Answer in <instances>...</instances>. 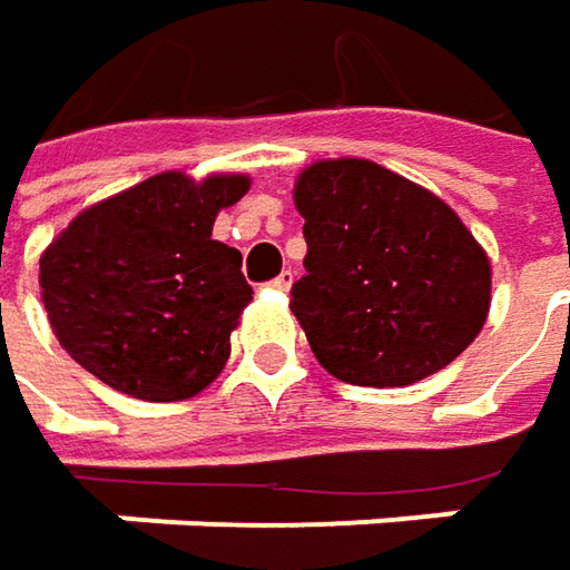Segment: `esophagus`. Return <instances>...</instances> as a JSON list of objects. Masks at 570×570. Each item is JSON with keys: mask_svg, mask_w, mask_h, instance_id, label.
Returning <instances> with one entry per match:
<instances>
[{"mask_svg": "<svg viewBox=\"0 0 570 570\" xmlns=\"http://www.w3.org/2000/svg\"><path fill=\"white\" fill-rule=\"evenodd\" d=\"M289 284H293V274H289V271H284V274H281V277H274V281H271V289H281V293H286V289H289Z\"/></svg>", "mask_w": 570, "mask_h": 570, "instance_id": "34e87169", "label": "esophagus"}]
</instances>
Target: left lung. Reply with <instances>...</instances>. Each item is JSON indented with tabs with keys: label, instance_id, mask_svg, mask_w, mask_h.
Returning <instances> with one entry per match:
<instances>
[{
	"label": "left lung",
	"instance_id": "obj_1",
	"mask_svg": "<svg viewBox=\"0 0 570 570\" xmlns=\"http://www.w3.org/2000/svg\"><path fill=\"white\" fill-rule=\"evenodd\" d=\"M306 274L289 309L315 360L351 385H411L479 337L491 261L433 190L370 159H322L296 175Z\"/></svg>",
	"mask_w": 570,
	"mask_h": 570
}]
</instances>
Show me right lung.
I'll return each mask as SVG.
<instances>
[{
	"instance_id": "right-lung-1",
	"label": "right lung",
	"mask_w": 570,
	"mask_h": 570,
	"mask_svg": "<svg viewBox=\"0 0 570 570\" xmlns=\"http://www.w3.org/2000/svg\"><path fill=\"white\" fill-rule=\"evenodd\" d=\"M252 187L161 171L79 213L40 255V299L62 351L142 402H181L223 373L252 286L213 238Z\"/></svg>"
}]
</instances>
